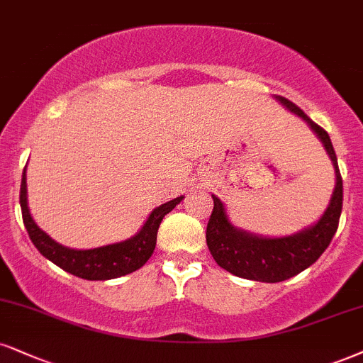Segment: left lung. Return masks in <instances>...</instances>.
<instances>
[{
    "instance_id": "8db88e82",
    "label": "left lung",
    "mask_w": 363,
    "mask_h": 363,
    "mask_svg": "<svg viewBox=\"0 0 363 363\" xmlns=\"http://www.w3.org/2000/svg\"><path fill=\"white\" fill-rule=\"evenodd\" d=\"M277 99L289 111L305 119L316 133V136L323 141L326 151L333 161L337 185H335L332 202L318 223H315L310 229L289 237H281V239L250 235L247 232L232 227L225 216L223 203L217 196H212L213 210L207 223V245L210 254L218 266L234 276L261 281V283H279V281L289 279L318 261V257L332 242L335 232L338 229L343 205L342 174H340L337 155H335L328 133L286 97L279 96Z\"/></svg>"
}]
</instances>
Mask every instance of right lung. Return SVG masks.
I'll return each instance as SVG.
<instances>
[{
    "mask_svg": "<svg viewBox=\"0 0 363 363\" xmlns=\"http://www.w3.org/2000/svg\"><path fill=\"white\" fill-rule=\"evenodd\" d=\"M183 200V196H177L174 200L160 205L151 212L143 229L131 239L124 240L119 244L104 245V247L89 249V250H75L64 247L52 240L40 227L35 223L30 216L28 202H26V174L23 169V178H21L20 189V205L23 223L28 230V235L35 247L40 254L57 264L58 267L70 272V274L82 277L89 281H106L114 279V277L126 276L145 266L147 259L153 254L156 245V235H158L160 223L168 212L177 207Z\"/></svg>",
    "mask_w": 363,
    "mask_h": 363,
    "instance_id": "obj_1",
    "label": "right lung"
}]
</instances>
